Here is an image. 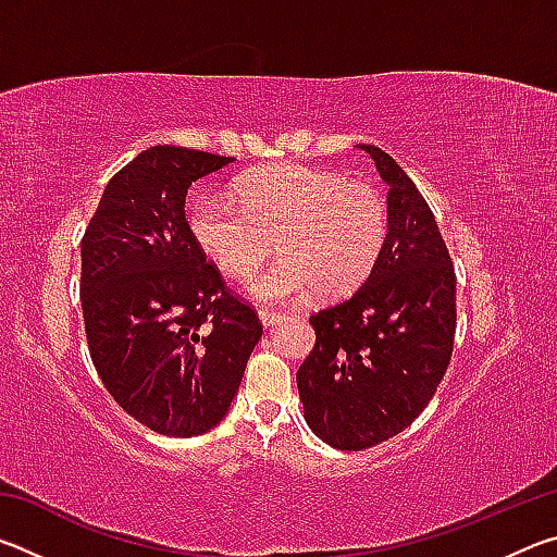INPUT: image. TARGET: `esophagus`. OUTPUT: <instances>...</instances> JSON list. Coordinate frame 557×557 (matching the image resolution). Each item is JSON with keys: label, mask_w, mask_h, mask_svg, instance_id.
<instances>
[{"label": "esophagus", "mask_w": 557, "mask_h": 557, "mask_svg": "<svg viewBox=\"0 0 557 557\" xmlns=\"http://www.w3.org/2000/svg\"><path fill=\"white\" fill-rule=\"evenodd\" d=\"M258 317H260V322H262V326H275L282 317V312H275V309H260L258 312Z\"/></svg>", "instance_id": "34e87169"}]
</instances>
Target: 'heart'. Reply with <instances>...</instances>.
Here are the masks:
<instances>
[{"label": "heart", "mask_w": 557, "mask_h": 557, "mask_svg": "<svg viewBox=\"0 0 557 557\" xmlns=\"http://www.w3.org/2000/svg\"><path fill=\"white\" fill-rule=\"evenodd\" d=\"M238 199L201 196L188 225L196 243L228 277H248L265 301H295L317 289L338 297L371 275L388 235V201L379 186L307 164H272L240 178Z\"/></svg>", "instance_id": "heart-1"}]
</instances>
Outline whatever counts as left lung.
Wrapping results in <instances>:
<instances>
[{"label":"left lung","instance_id":"obj_1","mask_svg":"<svg viewBox=\"0 0 557 557\" xmlns=\"http://www.w3.org/2000/svg\"><path fill=\"white\" fill-rule=\"evenodd\" d=\"M388 184V235L351 297L309 317L317 342L297 371L305 418L336 449H369L412 425L445 375L457 275L435 215L391 154L361 145Z\"/></svg>","mask_w":557,"mask_h":557}]
</instances>
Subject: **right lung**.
Returning a JSON list of instances; mask_svg holds the SVG:
<instances>
[{
    "instance_id": "add662e5",
    "label": "right lung",
    "mask_w": 557,
    "mask_h": 557,
    "mask_svg": "<svg viewBox=\"0 0 557 557\" xmlns=\"http://www.w3.org/2000/svg\"><path fill=\"white\" fill-rule=\"evenodd\" d=\"M157 145L110 178L81 240V305L92 366L129 418L166 437L219 425L262 336L186 221L196 178L231 164Z\"/></svg>"
}]
</instances>
